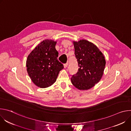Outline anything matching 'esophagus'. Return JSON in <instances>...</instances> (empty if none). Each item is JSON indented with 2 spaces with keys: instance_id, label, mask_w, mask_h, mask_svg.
I'll use <instances>...</instances> for the list:
<instances>
[{
  "instance_id": "34e87169",
  "label": "esophagus",
  "mask_w": 131,
  "mask_h": 131,
  "mask_svg": "<svg viewBox=\"0 0 131 131\" xmlns=\"http://www.w3.org/2000/svg\"><path fill=\"white\" fill-rule=\"evenodd\" d=\"M68 64V63H66V64H64V68H66V67H67Z\"/></svg>"
}]
</instances>
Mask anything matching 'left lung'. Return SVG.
Instances as JSON below:
<instances>
[{
	"label": "left lung",
	"instance_id": "1",
	"mask_svg": "<svg viewBox=\"0 0 131 131\" xmlns=\"http://www.w3.org/2000/svg\"><path fill=\"white\" fill-rule=\"evenodd\" d=\"M79 69L71 78L72 84L80 90L92 88L101 79L106 65L105 57L99 49L86 40L73 41Z\"/></svg>",
	"mask_w": 131,
	"mask_h": 131
}]
</instances>
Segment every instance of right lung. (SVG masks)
I'll return each instance as SVG.
<instances>
[{
	"mask_svg": "<svg viewBox=\"0 0 131 131\" xmlns=\"http://www.w3.org/2000/svg\"><path fill=\"white\" fill-rule=\"evenodd\" d=\"M57 41L46 39L37 46L28 55L26 67L28 75L37 86L45 88L57 80L63 65L58 60L55 49Z\"/></svg>",
	"mask_w": 131,
	"mask_h": 131,
	"instance_id": "obj_1",
	"label": "right lung"
}]
</instances>
